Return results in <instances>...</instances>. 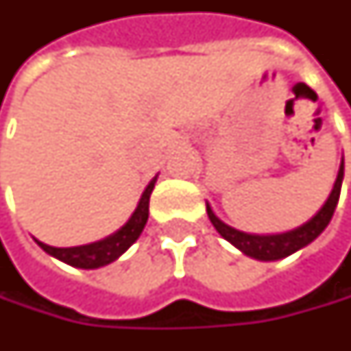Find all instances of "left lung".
I'll return each instance as SVG.
<instances>
[{"instance_id":"1","label":"left lung","mask_w":351,"mask_h":351,"mask_svg":"<svg viewBox=\"0 0 351 351\" xmlns=\"http://www.w3.org/2000/svg\"><path fill=\"white\" fill-rule=\"evenodd\" d=\"M342 180H344V162L340 164L334 189H332L328 201L322 205V209L318 210L308 223H304L303 226H299V228H295L291 232H285V234L258 236L240 232V230H236L232 226L224 224L223 221H219L215 217V213L210 210L209 205H207V215H209L213 226L219 230V234L226 238L230 244H234L238 250H242L246 256H252L256 260H263V262H274V260H281L285 256H291L293 252H297V250H301L306 244H311L328 226L332 215H334V209L338 205V199H340Z\"/></svg>"}]
</instances>
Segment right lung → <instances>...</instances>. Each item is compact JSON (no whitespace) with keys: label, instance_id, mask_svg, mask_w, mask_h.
Returning a JSON list of instances; mask_svg holds the SVG:
<instances>
[{"label":"right lung","instance_id":"obj_1","mask_svg":"<svg viewBox=\"0 0 351 351\" xmlns=\"http://www.w3.org/2000/svg\"><path fill=\"white\" fill-rule=\"evenodd\" d=\"M154 183L156 178L144 189L141 201H138V207L134 209L128 223L121 230H117L115 234L107 236L99 242L86 244V246H74V248H54V246H48V244H43L36 240L38 246L48 252L50 256L70 263L74 267H82V269H95V267L115 262L121 254H125L136 242V238L141 236L142 228L148 221V205H150V193L154 189Z\"/></svg>","mask_w":351,"mask_h":351}]
</instances>
